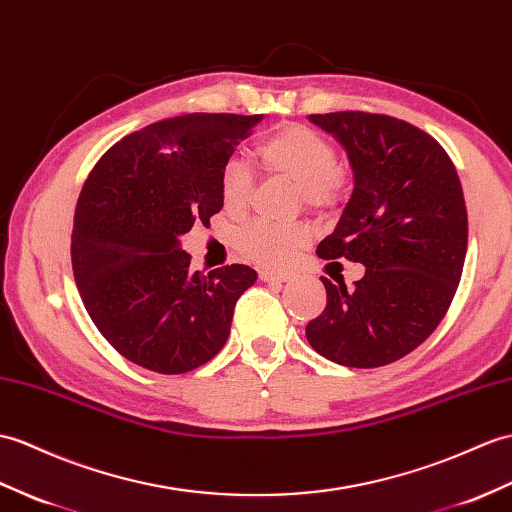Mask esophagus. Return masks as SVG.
Listing matches in <instances>:
<instances>
[{
	"mask_svg": "<svg viewBox=\"0 0 512 512\" xmlns=\"http://www.w3.org/2000/svg\"><path fill=\"white\" fill-rule=\"evenodd\" d=\"M259 279L264 283H272V281L283 283V281H290L292 275H290V272H281V270H261Z\"/></svg>",
	"mask_w": 512,
	"mask_h": 512,
	"instance_id": "obj_1",
	"label": "esophagus"
}]
</instances>
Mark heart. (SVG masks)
<instances>
[{
    "instance_id": "1",
    "label": "heart",
    "mask_w": 512,
    "mask_h": 512,
    "mask_svg": "<svg viewBox=\"0 0 512 512\" xmlns=\"http://www.w3.org/2000/svg\"><path fill=\"white\" fill-rule=\"evenodd\" d=\"M259 159L270 172L290 178L299 185L305 205L329 207L340 192L338 157L334 146L318 135L316 130L288 124L268 135L257 146ZM253 189V172L242 157H231L220 172V198L229 213H240L248 205ZM310 229L305 224H277L255 222L237 235V248L255 264L279 266L296 248H301Z\"/></svg>"
}]
</instances>
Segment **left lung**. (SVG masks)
Here are the masks:
<instances>
[{
	"label": "left lung",
	"mask_w": 512,
	"mask_h": 512,
	"mask_svg": "<svg viewBox=\"0 0 512 512\" xmlns=\"http://www.w3.org/2000/svg\"><path fill=\"white\" fill-rule=\"evenodd\" d=\"M347 152L353 192L320 259L366 268L355 288L320 277L327 307L305 329L323 358L353 368L401 360L449 310L467 255V207L454 163L417 126L360 111L310 115Z\"/></svg>",
	"instance_id": "obj_1"
}]
</instances>
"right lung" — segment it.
Wrapping results in <instances>:
<instances>
[{
  "mask_svg": "<svg viewBox=\"0 0 512 512\" xmlns=\"http://www.w3.org/2000/svg\"><path fill=\"white\" fill-rule=\"evenodd\" d=\"M261 120L192 113L150 124L117 141L85 181L71 231L74 279L93 325L133 364L181 375L227 342L257 272H194L181 237L222 209L220 172Z\"/></svg>",
  "mask_w": 512,
  "mask_h": 512,
  "instance_id": "right-lung-1",
  "label": "right lung"
}]
</instances>
